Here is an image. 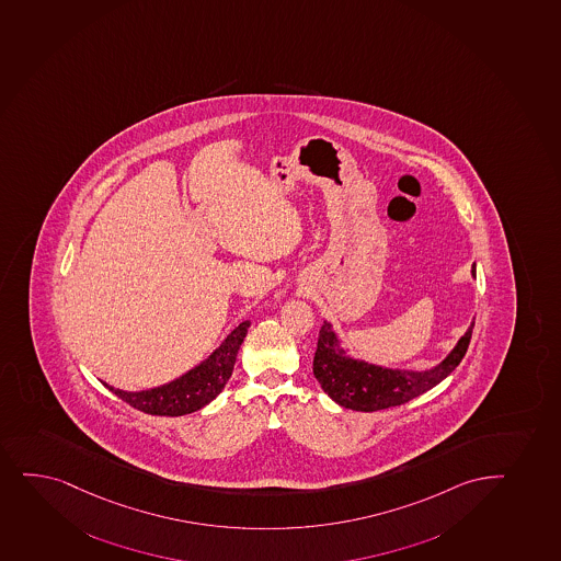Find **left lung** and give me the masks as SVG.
<instances>
[{
  "label": "left lung",
  "mask_w": 561,
  "mask_h": 561,
  "mask_svg": "<svg viewBox=\"0 0 561 561\" xmlns=\"http://www.w3.org/2000/svg\"><path fill=\"white\" fill-rule=\"evenodd\" d=\"M472 276L476 277V265H472ZM472 330L473 322L438 366L425 371H407L375 366L364 359L346 356L332 324L324 321L317 341L313 375L322 390L345 409L375 412L399 407L440 385L449 373H454L460 359L465 358L472 340Z\"/></svg>",
  "instance_id": "1"
}]
</instances>
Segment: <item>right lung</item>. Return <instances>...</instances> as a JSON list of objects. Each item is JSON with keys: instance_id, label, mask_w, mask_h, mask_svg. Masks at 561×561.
Segmentation results:
<instances>
[{"instance_id": "1", "label": "right lung", "mask_w": 561, "mask_h": 561, "mask_svg": "<svg viewBox=\"0 0 561 561\" xmlns=\"http://www.w3.org/2000/svg\"><path fill=\"white\" fill-rule=\"evenodd\" d=\"M250 321L240 322L221 345L203 359L199 366L184 373L183 377L171 380L170 385L158 386L152 390L123 391L114 386H106L115 396L134 409L151 415H184L203 409L213 399L220 396L224 386L233 373L237 354L248 334Z\"/></svg>"}]
</instances>
